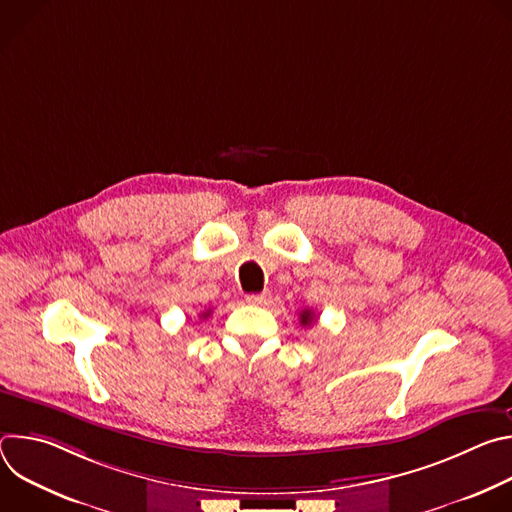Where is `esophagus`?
<instances>
[{
    "label": "esophagus",
    "instance_id": "34e87169",
    "mask_svg": "<svg viewBox=\"0 0 512 512\" xmlns=\"http://www.w3.org/2000/svg\"><path fill=\"white\" fill-rule=\"evenodd\" d=\"M269 300H271V296L267 294V291H263V294H249V296H247V302H249L251 306H267Z\"/></svg>",
    "mask_w": 512,
    "mask_h": 512
}]
</instances>
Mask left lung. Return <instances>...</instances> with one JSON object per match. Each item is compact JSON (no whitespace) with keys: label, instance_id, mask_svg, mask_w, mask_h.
Masks as SVG:
<instances>
[{"label":"left lung","instance_id":"obj_1","mask_svg":"<svg viewBox=\"0 0 512 512\" xmlns=\"http://www.w3.org/2000/svg\"><path fill=\"white\" fill-rule=\"evenodd\" d=\"M314 320H316V316H314L312 310H304V312L300 314V324H302V326H310V324H314Z\"/></svg>","mask_w":512,"mask_h":512}]
</instances>
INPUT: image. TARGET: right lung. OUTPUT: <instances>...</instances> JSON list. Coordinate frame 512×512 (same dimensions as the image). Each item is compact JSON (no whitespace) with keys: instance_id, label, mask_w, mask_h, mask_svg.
Returning <instances> with one entry per match:
<instances>
[{"instance_id":"1","label":"right lung","mask_w":512,"mask_h":512,"mask_svg":"<svg viewBox=\"0 0 512 512\" xmlns=\"http://www.w3.org/2000/svg\"><path fill=\"white\" fill-rule=\"evenodd\" d=\"M200 316H202V318H208V316H210V310H206V312H202V314H200Z\"/></svg>"}]
</instances>
